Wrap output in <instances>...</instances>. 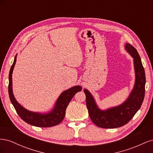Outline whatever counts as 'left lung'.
<instances>
[{
    "instance_id": "8db88e82",
    "label": "left lung",
    "mask_w": 153,
    "mask_h": 153,
    "mask_svg": "<svg viewBox=\"0 0 153 153\" xmlns=\"http://www.w3.org/2000/svg\"><path fill=\"white\" fill-rule=\"evenodd\" d=\"M124 48L133 59L135 74V84L126 100L119 105L101 110L91 92L84 89L89 117L93 123L100 128H116L127 124L140 109L144 98L146 75L140 55L130 44L126 43Z\"/></svg>"
}]
</instances>
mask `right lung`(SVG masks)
<instances>
[{"label": "right lung", "mask_w": 153, "mask_h": 153, "mask_svg": "<svg viewBox=\"0 0 153 153\" xmlns=\"http://www.w3.org/2000/svg\"><path fill=\"white\" fill-rule=\"evenodd\" d=\"M16 57L17 54L15 57L9 74L8 92L11 102L15 107L17 114L25 122L37 127L47 128L56 126L61 123L65 116L66 110L69 103L76 92L82 91V87L80 85H75L63 91L55 101L53 108L48 112H36L27 110L18 102L13 92L12 74L16 64Z\"/></svg>", "instance_id": "right-lung-1"}]
</instances>
